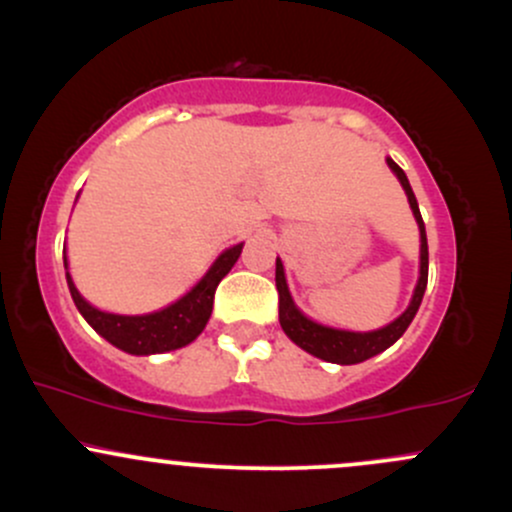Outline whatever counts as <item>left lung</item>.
I'll use <instances>...</instances> for the list:
<instances>
[{
	"label": "left lung",
	"instance_id": "obj_1",
	"mask_svg": "<svg viewBox=\"0 0 512 512\" xmlns=\"http://www.w3.org/2000/svg\"><path fill=\"white\" fill-rule=\"evenodd\" d=\"M389 162V167L396 172V177L401 179L403 189H406L408 201H411V209L415 213V221L420 226V279L418 286H415V294L411 306L406 308L403 316H398L393 323L386 325V328L374 330V333H347V330H335V328H325V325L313 323L308 320L299 308L294 306L291 301L289 289H286V279H284V267L282 262L277 260V291H279V323H282L284 333L289 335L301 350L311 352L313 357L325 359V362L333 364H357L364 362V359L379 355L384 352L386 347H391L393 342L401 338L406 333V328L411 325V320L418 313L420 301H423L425 286H428V238H425V223L423 216H420L418 201H415V194L408 184L406 172L396 165L393 160Z\"/></svg>",
	"mask_w": 512,
	"mask_h": 512
}]
</instances>
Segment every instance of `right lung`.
<instances>
[{
	"label": "right lung",
	"mask_w": 512,
	"mask_h": 512,
	"mask_svg": "<svg viewBox=\"0 0 512 512\" xmlns=\"http://www.w3.org/2000/svg\"><path fill=\"white\" fill-rule=\"evenodd\" d=\"M240 252H243V243L230 247L213 262L206 277L187 296H182L177 303L162 308V311L148 313V316L104 313L82 299L80 291L72 284L70 274H67V286H70L77 311L82 313L84 320L97 330L101 338H106L123 352H131V355H155V352H170L189 345L206 328L213 311L216 286L230 272V267L238 262Z\"/></svg>",
	"instance_id": "right-lung-1"
}]
</instances>
